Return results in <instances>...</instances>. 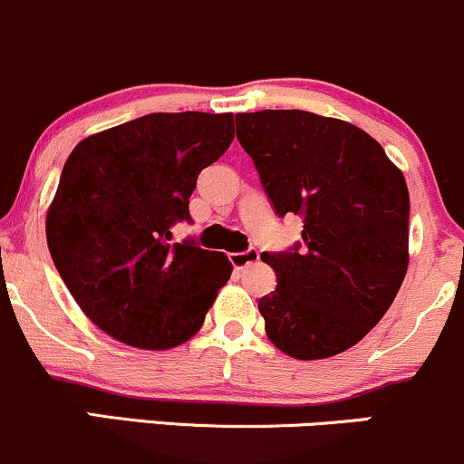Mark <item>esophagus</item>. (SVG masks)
Wrapping results in <instances>:
<instances>
[{"label": "esophagus", "mask_w": 464, "mask_h": 464, "mask_svg": "<svg viewBox=\"0 0 464 464\" xmlns=\"http://www.w3.org/2000/svg\"><path fill=\"white\" fill-rule=\"evenodd\" d=\"M228 257H231L233 266H236L237 271H242V268L251 266V264L257 262L259 251H257V248H248V251H244V253H231Z\"/></svg>", "instance_id": "obj_1"}]
</instances>
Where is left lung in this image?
<instances>
[{"instance_id":"obj_1","label":"left lung","mask_w":464,"mask_h":464,"mask_svg":"<svg viewBox=\"0 0 464 464\" xmlns=\"http://www.w3.org/2000/svg\"><path fill=\"white\" fill-rule=\"evenodd\" d=\"M277 216L304 218L302 248L262 253L277 288L259 299L268 339L299 361L328 359L381 322L410 264L403 171L353 123L304 110L237 114Z\"/></svg>"}]
</instances>
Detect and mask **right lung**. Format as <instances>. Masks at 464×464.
Masks as SVG:
<instances>
[{
	"mask_svg": "<svg viewBox=\"0 0 464 464\" xmlns=\"http://www.w3.org/2000/svg\"><path fill=\"white\" fill-rule=\"evenodd\" d=\"M233 114H147L92 134L65 160L45 216L50 256L92 324L142 350L200 330L231 277L224 253L171 242L198 174L233 142Z\"/></svg>",
	"mask_w": 464,
	"mask_h": 464,
	"instance_id": "1",
	"label": "right lung"
}]
</instances>
